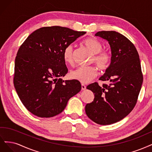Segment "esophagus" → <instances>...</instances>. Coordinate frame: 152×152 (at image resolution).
Wrapping results in <instances>:
<instances>
[{
  "instance_id": "34e87169",
  "label": "esophagus",
  "mask_w": 152,
  "mask_h": 152,
  "mask_svg": "<svg viewBox=\"0 0 152 152\" xmlns=\"http://www.w3.org/2000/svg\"><path fill=\"white\" fill-rule=\"evenodd\" d=\"M86 86L85 85L81 84V90H86Z\"/></svg>"
}]
</instances>
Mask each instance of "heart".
Returning <instances> with one entry per match:
<instances>
[{
    "label": "heart",
    "mask_w": 152,
    "mask_h": 152,
    "mask_svg": "<svg viewBox=\"0 0 152 152\" xmlns=\"http://www.w3.org/2000/svg\"><path fill=\"white\" fill-rule=\"evenodd\" d=\"M85 47L93 53L92 62L100 69H106L109 66L110 56L108 52L102 51V43L95 38H90L83 41ZM63 58L65 62L71 64L73 62V48L72 45L67 46L63 52ZM97 75V71L94 66H80L72 70L70 76L71 78L79 81L82 83H88L91 81Z\"/></svg>",
    "instance_id": "1"
}]
</instances>
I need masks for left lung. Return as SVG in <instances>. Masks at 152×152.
I'll return each mask as SVG.
<instances>
[{
	"label": "left lung",
	"instance_id": "1",
	"mask_svg": "<svg viewBox=\"0 0 152 152\" xmlns=\"http://www.w3.org/2000/svg\"><path fill=\"white\" fill-rule=\"evenodd\" d=\"M95 36L105 39L110 47V64L99 78L110 84L101 87L94 83L87 86L95 98L86 105L85 112L95 123L109 125L124 119L133 109L143 83V75L138 53L126 37L115 31H99Z\"/></svg>",
	"mask_w": 152,
	"mask_h": 152
}]
</instances>
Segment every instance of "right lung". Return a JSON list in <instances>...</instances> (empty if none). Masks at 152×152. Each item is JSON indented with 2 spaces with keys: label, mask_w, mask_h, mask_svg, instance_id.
<instances>
[{
  "label": "right lung",
  "mask_w": 152,
  "mask_h": 152,
  "mask_svg": "<svg viewBox=\"0 0 152 152\" xmlns=\"http://www.w3.org/2000/svg\"><path fill=\"white\" fill-rule=\"evenodd\" d=\"M85 31L66 27H43L33 32L19 47L15 59L14 85L24 107L40 117H51L64 110L79 93L81 83L62 80L67 73L64 48Z\"/></svg>",
  "instance_id": "right-lung-1"
}]
</instances>
